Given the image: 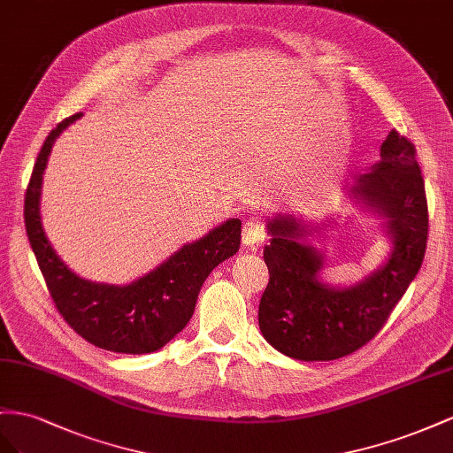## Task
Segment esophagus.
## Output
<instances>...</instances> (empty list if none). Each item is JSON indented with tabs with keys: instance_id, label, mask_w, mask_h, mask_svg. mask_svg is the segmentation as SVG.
<instances>
[{
	"instance_id": "esophagus-1",
	"label": "esophagus",
	"mask_w": 453,
	"mask_h": 453,
	"mask_svg": "<svg viewBox=\"0 0 453 453\" xmlns=\"http://www.w3.org/2000/svg\"><path fill=\"white\" fill-rule=\"evenodd\" d=\"M265 239L264 226L257 222L256 218H250L242 226V244L244 247H254V244L262 242Z\"/></svg>"
}]
</instances>
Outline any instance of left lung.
Returning a JSON list of instances; mask_svg holds the SVG:
<instances>
[{
  "label": "left lung",
  "instance_id": "8db88e82",
  "mask_svg": "<svg viewBox=\"0 0 453 453\" xmlns=\"http://www.w3.org/2000/svg\"><path fill=\"white\" fill-rule=\"evenodd\" d=\"M381 159L351 186V197L381 216L391 254L353 287H330L319 279L325 256L302 239L319 231L292 214L267 222L264 249L269 269L257 322L264 338L290 358L334 360L358 351L376 335L416 279L427 249L429 212L416 148L391 131Z\"/></svg>",
  "mask_w": 453,
  "mask_h": 453
}]
</instances>
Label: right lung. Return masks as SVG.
<instances>
[{"label":"right lung","instance_id":"1","mask_svg":"<svg viewBox=\"0 0 453 453\" xmlns=\"http://www.w3.org/2000/svg\"><path fill=\"white\" fill-rule=\"evenodd\" d=\"M81 115L58 123L43 142L24 197L26 234L58 313L81 338L113 353H153L186 328L211 271L237 254L241 219L231 218L199 241L184 244L161 265L125 287L77 277L50 247L42 226L40 197L50 148Z\"/></svg>","mask_w":453,"mask_h":453}]
</instances>
